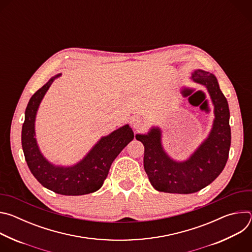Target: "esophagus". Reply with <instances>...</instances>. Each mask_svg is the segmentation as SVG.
<instances>
[{
    "label": "esophagus",
    "mask_w": 252,
    "mask_h": 252,
    "mask_svg": "<svg viewBox=\"0 0 252 252\" xmlns=\"http://www.w3.org/2000/svg\"><path fill=\"white\" fill-rule=\"evenodd\" d=\"M143 122L140 120V119H138V118H136V119H133V121H132V126L135 128V129H138V128H141L142 126H143Z\"/></svg>",
    "instance_id": "34e87169"
}]
</instances>
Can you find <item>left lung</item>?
<instances>
[{
    "mask_svg": "<svg viewBox=\"0 0 252 252\" xmlns=\"http://www.w3.org/2000/svg\"><path fill=\"white\" fill-rule=\"evenodd\" d=\"M191 79L207 90L214 107V120L207 137L189 158L182 161L171 158L162 147L158 126L135 135L145 146L143 167L152 186L158 191L181 194L199 191L220 174L228 158L231 131L227 99L217 77L208 71L195 69Z\"/></svg>",
    "mask_w": 252,
    "mask_h": 252,
    "instance_id": "left-lung-1",
    "label": "left lung"
}]
</instances>
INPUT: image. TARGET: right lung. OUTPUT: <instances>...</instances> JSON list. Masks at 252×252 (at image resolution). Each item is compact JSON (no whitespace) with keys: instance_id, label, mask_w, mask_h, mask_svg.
<instances>
[{"instance_id":"right-lung-1","label":"right lung","mask_w":252,"mask_h":252,"mask_svg":"<svg viewBox=\"0 0 252 252\" xmlns=\"http://www.w3.org/2000/svg\"><path fill=\"white\" fill-rule=\"evenodd\" d=\"M60 76L61 74L51 78L32 95L25 112L22 147L31 172L43 187L63 195H84L102 187L113 161L134 135L129 125H125L110 134L101 136L83 159L74 165H57L49 161L38 146L34 123L42 99Z\"/></svg>"}]
</instances>
